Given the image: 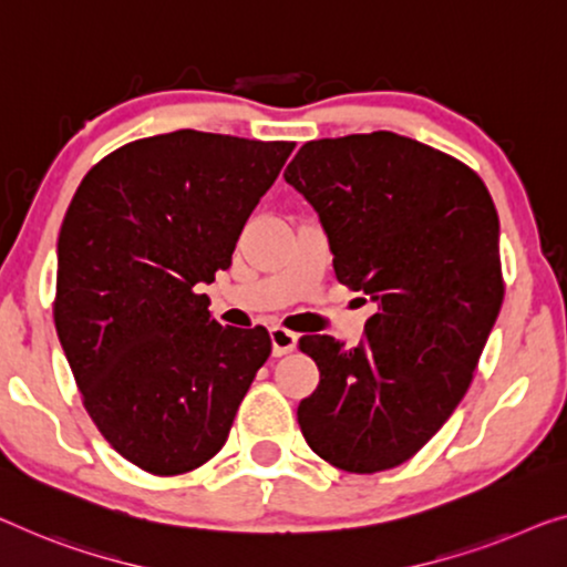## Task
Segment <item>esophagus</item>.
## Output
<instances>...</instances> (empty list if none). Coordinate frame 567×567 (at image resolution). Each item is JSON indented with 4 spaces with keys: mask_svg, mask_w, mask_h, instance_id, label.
<instances>
[{
    "mask_svg": "<svg viewBox=\"0 0 567 567\" xmlns=\"http://www.w3.org/2000/svg\"><path fill=\"white\" fill-rule=\"evenodd\" d=\"M269 336H272L275 357H285V353L295 351V346H298V333L287 331V328H282V326H275L272 331H269Z\"/></svg>",
    "mask_w": 567,
    "mask_h": 567,
    "instance_id": "34e87169",
    "label": "esophagus"
}]
</instances>
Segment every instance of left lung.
Segmentation results:
<instances>
[{
    "instance_id": "left-lung-1",
    "label": "left lung",
    "mask_w": 567,
    "mask_h": 567,
    "mask_svg": "<svg viewBox=\"0 0 567 567\" xmlns=\"http://www.w3.org/2000/svg\"><path fill=\"white\" fill-rule=\"evenodd\" d=\"M285 181L318 210L338 282L379 302L357 349L300 338L320 369L300 430L336 468H394L458 408L499 316L494 200L466 163L394 132L306 142Z\"/></svg>"
}]
</instances>
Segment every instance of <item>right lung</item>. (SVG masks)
I'll list each match as a JSON object with an SVG mask.
<instances>
[{
    "instance_id": "add662e5",
    "label": "right lung",
    "mask_w": 567,
    "mask_h": 567,
    "mask_svg": "<svg viewBox=\"0 0 567 567\" xmlns=\"http://www.w3.org/2000/svg\"><path fill=\"white\" fill-rule=\"evenodd\" d=\"M295 142L177 130L109 152L83 177L58 239L53 318L104 441L152 476L214 458L272 353L267 328L216 323L200 282Z\"/></svg>"
}]
</instances>
